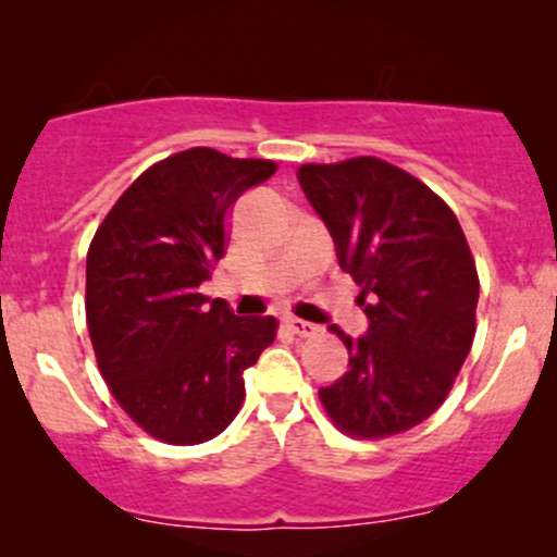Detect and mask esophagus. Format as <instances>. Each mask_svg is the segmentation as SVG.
I'll return each instance as SVG.
<instances>
[{
    "mask_svg": "<svg viewBox=\"0 0 557 557\" xmlns=\"http://www.w3.org/2000/svg\"><path fill=\"white\" fill-rule=\"evenodd\" d=\"M285 324H287V330H290L293 335H298V337H311V335H317V332H319L317 324L306 322V319H298V317H287Z\"/></svg>",
    "mask_w": 557,
    "mask_h": 557,
    "instance_id": "esophagus-1",
    "label": "esophagus"
}]
</instances>
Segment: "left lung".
<instances>
[{
	"label": "left lung",
	"mask_w": 557,
	"mask_h": 557,
	"mask_svg": "<svg viewBox=\"0 0 557 557\" xmlns=\"http://www.w3.org/2000/svg\"><path fill=\"white\" fill-rule=\"evenodd\" d=\"M298 181L369 317L363 337L330 327L348 348L350 369L319 389V400L348 437H393L443 406L469 356L474 257L443 198L385 159L304 164Z\"/></svg>",
	"instance_id": "obj_1"
}]
</instances>
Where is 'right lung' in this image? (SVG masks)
Here are the masks:
<instances>
[{"instance_id": "right-lung-1", "label": "right lung", "mask_w": 557, "mask_h": 557, "mask_svg": "<svg viewBox=\"0 0 557 557\" xmlns=\"http://www.w3.org/2000/svg\"><path fill=\"white\" fill-rule=\"evenodd\" d=\"M277 172L207 146L140 172L96 230L86 324L120 408L151 437L198 445L238 417L243 372L277 335L274 317H235L198 293L225 257L227 214Z\"/></svg>"}]
</instances>
